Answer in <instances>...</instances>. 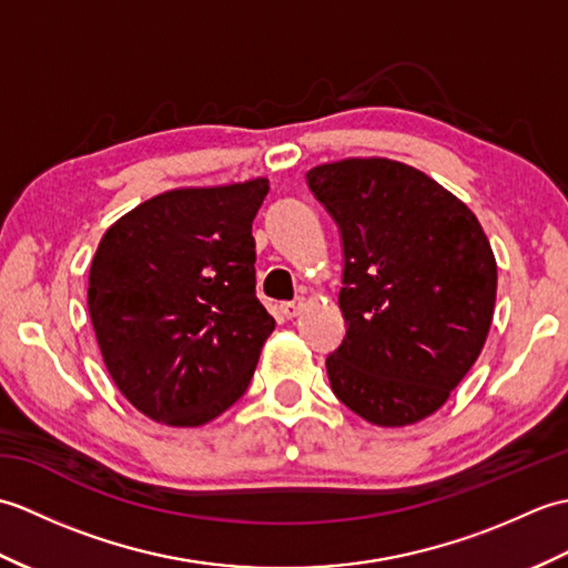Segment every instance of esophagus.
<instances>
[{
    "label": "esophagus",
    "instance_id": "esophagus-1",
    "mask_svg": "<svg viewBox=\"0 0 568 568\" xmlns=\"http://www.w3.org/2000/svg\"><path fill=\"white\" fill-rule=\"evenodd\" d=\"M303 310H305V300H303V297H295L293 303H283V305H281V312H283V315H285L287 320H295Z\"/></svg>",
    "mask_w": 568,
    "mask_h": 568
}]
</instances>
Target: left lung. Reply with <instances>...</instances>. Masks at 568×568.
<instances>
[{
	"label": "left lung",
	"mask_w": 568,
	"mask_h": 568,
	"mask_svg": "<svg viewBox=\"0 0 568 568\" xmlns=\"http://www.w3.org/2000/svg\"><path fill=\"white\" fill-rule=\"evenodd\" d=\"M339 224L346 322L327 358L334 395L378 427L449 400L488 339L498 265L466 204L413 165L344 159L307 171Z\"/></svg>",
	"instance_id": "8db88e82"
}]
</instances>
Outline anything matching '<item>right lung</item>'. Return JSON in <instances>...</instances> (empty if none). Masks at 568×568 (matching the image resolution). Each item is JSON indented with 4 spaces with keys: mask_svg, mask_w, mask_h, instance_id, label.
Listing matches in <instances>:
<instances>
[{
    "mask_svg": "<svg viewBox=\"0 0 568 568\" xmlns=\"http://www.w3.org/2000/svg\"><path fill=\"white\" fill-rule=\"evenodd\" d=\"M268 180L178 187L106 229L88 307L104 366L139 413L200 427L246 393L275 320L256 297L251 224Z\"/></svg>",
    "mask_w": 568,
    "mask_h": 568,
    "instance_id": "1",
    "label": "right lung"
}]
</instances>
